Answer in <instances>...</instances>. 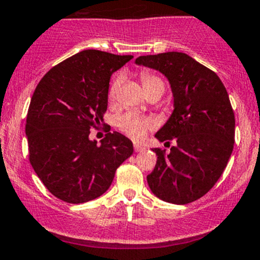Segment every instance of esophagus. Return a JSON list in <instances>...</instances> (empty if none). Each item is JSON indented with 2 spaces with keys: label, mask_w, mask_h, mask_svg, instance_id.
I'll use <instances>...</instances> for the list:
<instances>
[{
  "label": "esophagus",
  "mask_w": 260,
  "mask_h": 260,
  "mask_svg": "<svg viewBox=\"0 0 260 260\" xmlns=\"http://www.w3.org/2000/svg\"><path fill=\"white\" fill-rule=\"evenodd\" d=\"M144 147L141 146V144H135V151L136 152H143L144 151Z\"/></svg>",
  "instance_id": "obj_1"
}]
</instances>
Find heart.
<instances>
[{
  "instance_id": "heart-1",
  "label": "heart",
  "mask_w": 260,
  "mask_h": 260,
  "mask_svg": "<svg viewBox=\"0 0 260 260\" xmlns=\"http://www.w3.org/2000/svg\"><path fill=\"white\" fill-rule=\"evenodd\" d=\"M141 77L144 89H148L154 86H163V82L157 76L151 75V73H142ZM119 84H121V78H116L113 83L111 84V88H109V98L111 100L116 97ZM117 125L121 128L123 132L127 133L129 137H132L133 139H141L146 136L147 129L153 127V121L149 118L138 116V114L127 113L117 118Z\"/></svg>"
}]
</instances>
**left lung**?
I'll list each match as a JSON object with an SVG mask.
<instances>
[{
    "label": "left lung",
    "mask_w": 260,
    "mask_h": 260,
    "mask_svg": "<svg viewBox=\"0 0 260 260\" xmlns=\"http://www.w3.org/2000/svg\"><path fill=\"white\" fill-rule=\"evenodd\" d=\"M137 66L159 71L171 84L173 112L154 135L176 144L166 154L159 148L147 176L155 197L187 204L203 197L220 178L233 152L234 119L228 92L217 73L183 52L141 56Z\"/></svg>",
    "instance_id": "1"
}]
</instances>
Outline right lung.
Wrapping results in <instances>:
<instances>
[{
	"label": "right lung",
	"mask_w": 260,
	"mask_h": 260,
	"mask_svg": "<svg viewBox=\"0 0 260 260\" xmlns=\"http://www.w3.org/2000/svg\"><path fill=\"white\" fill-rule=\"evenodd\" d=\"M132 58L81 51L48 71L35 89L26 122L29 162L61 201L80 204L102 196L132 155V141L121 133H107L101 144L89 138L107 111L111 76Z\"/></svg>",
	"instance_id": "1"
}]
</instances>
